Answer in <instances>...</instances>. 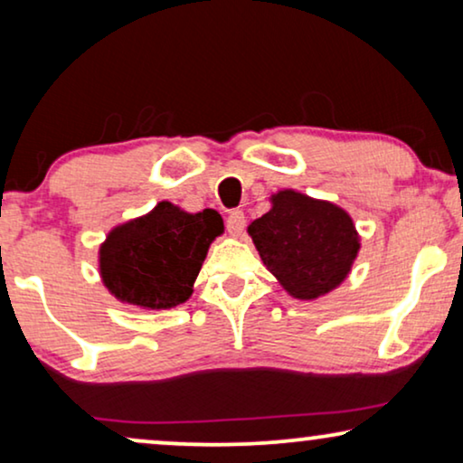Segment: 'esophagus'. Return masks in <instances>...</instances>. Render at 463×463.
Wrapping results in <instances>:
<instances>
[{
  "label": "esophagus",
  "instance_id": "1",
  "mask_svg": "<svg viewBox=\"0 0 463 463\" xmlns=\"http://www.w3.org/2000/svg\"><path fill=\"white\" fill-rule=\"evenodd\" d=\"M244 225H246V217H244V213L242 211H232L230 214H227V219H225V227H227V232L232 233V236H240V233L244 232Z\"/></svg>",
  "mask_w": 463,
  "mask_h": 463
}]
</instances>
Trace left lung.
Returning <instances> with one entry per match:
<instances>
[{
	"label": "left lung",
	"mask_w": 463,
	"mask_h": 463,
	"mask_svg": "<svg viewBox=\"0 0 463 463\" xmlns=\"http://www.w3.org/2000/svg\"><path fill=\"white\" fill-rule=\"evenodd\" d=\"M249 233L265 268L297 299L341 284L360 249L345 211L297 192L274 195V208L252 221Z\"/></svg>",
	"instance_id": "1"
}]
</instances>
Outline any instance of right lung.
Wrapping results in <instances>:
<instances>
[{"mask_svg":"<svg viewBox=\"0 0 463 463\" xmlns=\"http://www.w3.org/2000/svg\"><path fill=\"white\" fill-rule=\"evenodd\" d=\"M223 232L219 213L189 214L160 202L141 219L119 225L100 246V276L119 301L166 309L187 301L208 246Z\"/></svg>","mask_w":463,"mask_h":463,"instance_id":"obj_1","label":"right lung"}]
</instances>
